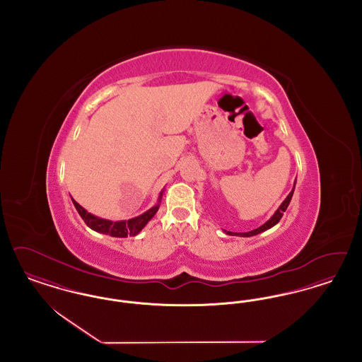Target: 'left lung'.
<instances>
[{
    "label": "left lung",
    "instance_id": "8db88e82",
    "mask_svg": "<svg viewBox=\"0 0 362 362\" xmlns=\"http://www.w3.org/2000/svg\"><path fill=\"white\" fill-rule=\"evenodd\" d=\"M294 187H296V180H294V185H293V189L289 194H288V197L285 198V201L279 205V207L276 209V213L264 223L263 225H260L259 228L257 229H254V230H250V232H244V233H238V232H229V230H225V233L226 235H230V236H241V238H251V236H255V235H258V233H262V232H264V230H267V229H270V228H273L274 225L278 224L279 223V220L282 218V216H284V211L288 209L289 206V204H291V199H292L293 192H294Z\"/></svg>",
    "mask_w": 362,
    "mask_h": 362
}]
</instances>
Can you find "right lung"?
<instances>
[{"label":"right lung","mask_w":362,"mask_h":362,"mask_svg":"<svg viewBox=\"0 0 362 362\" xmlns=\"http://www.w3.org/2000/svg\"><path fill=\"white\" fill-rule=\"evenodd\" d=\"M163 192L164 189L160 191L157 202L149 210H146L145 213L139 214L134 218L130 220H122V221H111V220H105L100 218L92 213H89L80 204H77L71 197V202L74 207L77 209L78 214L81 216V218L86 221V224L95 232L103 233V235H110L112 238H127V236H137L138 233L144 229V226L148 224L160 207L161 204V198H163Z\"/></svg>","instance_id":"right-lung-1"}]
</instances>
